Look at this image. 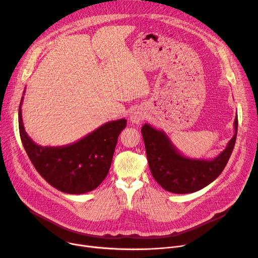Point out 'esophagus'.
<instances>
[{"instance_id": "esophagus-1", "label": "esophagus", "mask_w": 258, "mask_h": 258, "mask_svg": "<svg viewBox=\"0 0 258 258\" xmlns=\"http://www.w3.org/2000/svg\"><path fill=\"white\" fill-rule=\"evenodd\" d=\"M144 119V115L143 113L139 112V111H135V112H132L130 114V121L132 123H135V124H139L140 122H142V120Z\"/></svg>"}]
</instances>
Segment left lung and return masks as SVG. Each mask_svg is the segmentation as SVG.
<instances>
[{"mask_svg": "<svg viewBox=\"0 0 258 258\" xmlns=\"http://www.w3.org/2000/svg\"><path fill=\"white\" fill-rule=\"evenodd\" d=\"M233 127L235 135L225 149L213 159H202L183 155L165 132L145 123L141 133L153 178L163 189L173 194H190L204 188L221 174L231 155L237 139L238 116Z\"/></svg>", "mask_w": 258, "mask_h": 258, "instance_id": "8db88e82", "label": "left lung"}]
</instances>
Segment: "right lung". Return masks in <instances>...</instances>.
I'll return each mask as SVG.
<instances>
[{
    "mask_svg": "<svg viewBox=\"0 0 258 258\" xmlns=\"http://www.w3.org/2000/svg\"><path fill=\"white\" fill-rule=\"evenodd\" d=\"M22 102L23 96L18 110L20 139L38 173L54 188L66 194L82 195L97 188L109 172L117 139L126 126V120L109 121L66 146H41L33 141L23 126Z\"/></svg>",
    "mask_w": 258,
    "mask_h": 258,
    "instance_id": "right-lung-1",
    "label": "right lung"
}]
</instances>
